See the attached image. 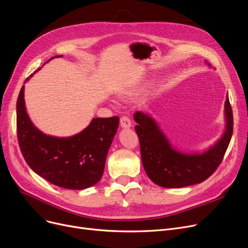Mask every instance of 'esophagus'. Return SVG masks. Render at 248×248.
<instances>
[{
	"label": "esophagus",
	"mask_w": 248,
	"mask_h": 248,
	"mask_svg": "<svg viewBox=\"0 0 248 248\" xmlns=\"http://www.w3.org/2000/svg\"><path fill=\"white\" fill-rule=\"evenodd\" d=\"M132 125V122L130 118H128L127 116H123L121 117V126L124 127V128H128L131 127Z\"/></svg>",
	"instance_id": "1"
}]
</instances>
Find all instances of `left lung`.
<instances>
[{
	"label": "left lung",
	"instance_id": "left-lung-1",
	"mask_svg": "<svg viewBox=\"0 0 248 248\" xmlns=\"http://www.w3.org/2000/svg\"><path fill=\"white\" fill-rule=\"evenodd\" d=\"M224 112L225 132L218 142L202 153H184L171 145L153 117L137 111L134 114L137 123L135 130L140 140L142 163L149 178L167 188L197 185L209 178L221 164L233 134V113L228 96H226Z\"/></svg>",
	"mask_w": 248,
	"mask_h": 248
}]
</instances>
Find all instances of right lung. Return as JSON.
Wrapping results in <instances>:
<instances>
[{
    "label": "right lung",
    "mask_w": 248,
    "mask_h": 248,
    "mask_svg": "<svg viewBox=\"0 0 248 248\" xmlns=\"http://www.w3.org/2000/svg\"><path fill=\"white\" fill-rule=\"evenodd\" d=\"M118 123V116L97 117L79 134L53 137L40 132L30 121L25 107L24 85L17 99V137L21 153L35 173L62 188H88L101 179Z\"/></svg>",
    "instance_id": "1"
}]
</instances>
